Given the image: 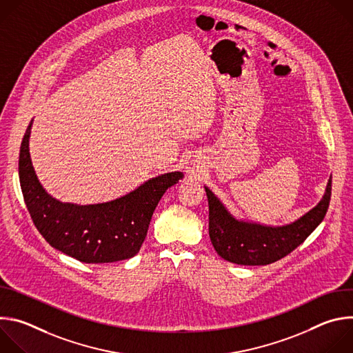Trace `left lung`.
<instances>
[{"mask_svg":"<svg viewBox=\"0 0 353 353\" xmlns=\"http://www.w3.org/2000/svg\"><path fill=\"white\" fill-rule=\"evenodd\" d=\"M210 207V239L216 253L239 265L275 263L303 243L323 222L331 199V177L319 204L296 221L272 226L234 216L204 185Z\"/></svg>","mask_w":353,"mask_h":353,"instance_id":"8db88e82","label":"left lung"}]
</instances>
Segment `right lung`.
<instances>
[{
	"label": "right lung",
	"instance_id": "right-lung-1",
	"mask_svg": "<svg viewBox=\"0 0 353 353\" xmlns=\"http://www.w3.org/2000/svg\"><path fill=\"white\" fill-rule=\"evenodd\" d=\"M30 120L19 152V183L32 221L46 241L86 264H105L134 257L148 233L154 211L166 190L183 172L159 174L108 203L79 205L50 195L37 179L29 152Z\"/></svg>",
	"mask_w": 353,
	"mask_h": 353
}]
</instances>
